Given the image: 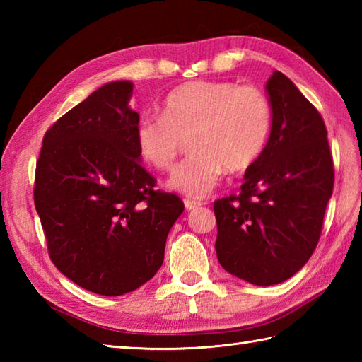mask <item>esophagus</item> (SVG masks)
Segmentation results:
<instances>
[{
  "mask_svg": "<svg viewBox=\"0 0 362 362\" xmlns=\"http://www.w3.org/2000/svg\"><path fill=\"white\" fill-rule=\"evenodd\" d=\"M183 204H185V209L187 210H194V209H197V206H201V202L191 201V199H185V201H183Z\"/></svg>",
  "mask_w": 362,
  "mask_h": 362,
  "instance_id": "34e87169",
  "label": "esophagus"
}]
</instances>
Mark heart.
I'll use <instances>...</instances> for the list:
<instances>
[{
    "label": "heart",
    "instance_id": "1",
    "mask_svg": "<svg viewBox=\"0 0 362 362\" xmlns=\"http://www.w3.org/2000/svg\"><path fill=\"white\" fill-rule=\"evenodd\" d=\"M272 130V105L257 87L233 82H187L169 91L161 117L143 115L135 144L144 161L158 171L173 169L189 140L193 152L175 169L168 185L204 197L222 174L243 173L264 152Z\"/></svg>",
    "mask_w": 362,
    "mask_h": 362
}]
</instances>
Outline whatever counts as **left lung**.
Here are the masks:
<instances>
[{
  "label": "left lung",
  "mask_w": 362,
  "mask_h": 362,
  "mask_svg": "<svg viewBox=\"0 0 362 362\" xmlns=\"http://www.w3.org/2000/svg\"><path fill=\"white\" fill-rule=\"evenodd\" d=\"M272 130L241 193L214 202L216 255L258 286L291 279L313 255L333 194L334 169L320 113L280 71L266 82Z\"/></svg>",
  "instance_id": "8db88e82"
}]
</instances>
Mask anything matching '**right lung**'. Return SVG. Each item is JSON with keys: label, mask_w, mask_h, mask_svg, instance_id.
Segmentation results:
<instances>
[{"label": "right lung", "mask_w": 362, "mask_h": 362, "mask_svg": "<svg viewBox=\"0 0 362 362\" xmlns=\"http://www.w3.org/2000/svg\"><path fill=\"white\" fill-rule=\"evenodd\" d=\"M134 83L109 82L54 122L35 168L34 202L60 272L101 296H122L163 264L183 202L156 188L135 144Z\"/></svg>", "instance_id": "1"}]
</instances>
